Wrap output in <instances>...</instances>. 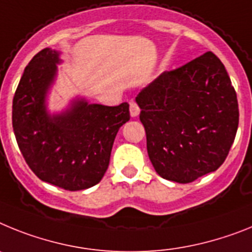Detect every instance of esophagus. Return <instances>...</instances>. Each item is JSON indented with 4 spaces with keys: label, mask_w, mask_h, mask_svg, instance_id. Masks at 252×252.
I'll list each match as a JSON object with an SVG mask.
<instances>
[{
    "label": "esophagus",
    "mask_w": 252,
    "mask_h": 252,
    "mask_svg": "<svg viewBox=\"0 0 252 252\" xmlns=\"http://www.w3.org/2000/svg\"><path fill=\"white\" fill-rule=\"evenodd\" d=\"M129 111H130V115H132L133 118L137 117L139 114V106L137 105V102L135 101H129Z\"/></svg>",
    "instance_id": "1"
}]
</instances>
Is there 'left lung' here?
Masks as SVG:
<instances>
[{
  "label": "left lung",
  "mask_w": 252,
  "mask_h": 252,
  "mask_svg": "<svg viewBox=\"0 0 252 252\" xmlns=\"http://www.w3.org/2000/svg\"><path fill=\"white\" fill-rule=\"evenodd\" d=\"M135 101L157 174L188 184L216 171L235 141L238 102L220 58L207 52L166 71Z\"/></svg>",
  "instance_id": "left-lung-1"
}]
</instances>
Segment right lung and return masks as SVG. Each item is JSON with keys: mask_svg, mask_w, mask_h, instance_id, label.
Instances as JSON below:
<instances>
[{"mask_svg": "<svg viewBox=\"0 0 252 252\" xmlns=\"http://www.w3.org/2000/svg\"><path fill=\"white\" fill-rule=\"evenodd\" d=\"M58 56L45 48L25 67L12 101V128L32 171L45 183L76 191L101 180L115 135L130 114L126 102L104 106L77 101L71 110L49 117L45 94L56 74Z\"/></svg>", "mask_w": 252, "mask_h": 252, "instance_id": "1", "label": "right lung"}]
</instances>
